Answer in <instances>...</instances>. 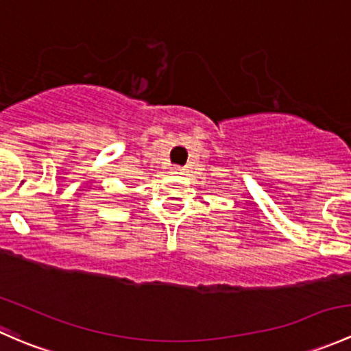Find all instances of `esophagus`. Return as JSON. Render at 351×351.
<instances>
[{
    "label": "esophagus",
    "instance_id": "34e87169",
    "mask_svg": "<svg viewBox=\"0 0 351 351\" xmlns=\"http://www.w3.org/2000/svg\"><path fill=\"white\" fill-rule=\"evenodd\" d=\"M171 173H175V175H182L183 168H180V166H175V168H171Z\"/></svg>",
    "mask_w": 351,
    "mask_h": 351
}]
</instances>
